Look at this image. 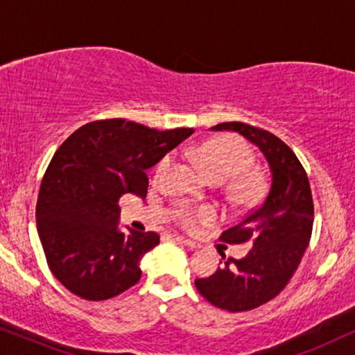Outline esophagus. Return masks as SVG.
I'll list each match as a JSON object with an SVG mask.
<instances>
[{
    "instance_id": "34e87169",
    "label": "esophagus",
    "mask_w": 355,
    "mask_h": 355,
    "mask_svg": "<svg viewBox=\"0 0 355 355\" xmlns=\"http://www.w3.org/2000/svg\"><path fill=\"white\" fill-rule=\"evenodd\" d=\"M174 239L179 241L181 244H184L186 247H189V249H198V247H200L197 244V242H193L191 239H186V237H182V236H174Z\"/></svg>"
}]
</instances>
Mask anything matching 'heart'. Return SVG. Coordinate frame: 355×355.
Listing matches in <instances>:
<instances>
[{"mask_svg": "<svg viewBox=\"0 0 355 355\" xmlns=\"http://www.w3.org/2000/svg\"><path fill=\"white\" fill-rule=\"evenodd\" d=\"M193 158L203 173L213 182H225L227 179L236 178L249 169L254 163V153L244 140L234 135H220L198 145L193 150ZM171 158L164 157L157 164L155 178L162 179L168 171ZM231 192L239 202H250L260 192V178L255 173H245L232 184ZM178 221L186 230H197L198 226L213 223L218 218V213L213 207H193L181 205L178 208Z\"/></svg>", "mask_w": 355, "mask_h": 355, "instance_id": "b5f03b06", "label": "heart"}]
</instances>
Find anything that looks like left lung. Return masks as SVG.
Wrapping results in <instances>:
<instances>
[{
	"label": "left lung",
	"instance_id": "obj_1",
	"mask_svg": "<svg viewBox=\"0 0 355 355\" xmlns=\"http://www.w3.org/2000/svg\"><path fill=\"white\" fill-rule=\"evenodd\" d=\"M211 130H234L260 148L271 182L259 208L223 232L226 244H252L244 259L230 257L208 278L196 279L197 291L211 305L245 312L275 299L297 270L313 226V200L307 173L295 153L268 130L245 123H221Z\"/></svg>",
	"mask_w": 355,
	"mask_h": 355
}]
</instances>
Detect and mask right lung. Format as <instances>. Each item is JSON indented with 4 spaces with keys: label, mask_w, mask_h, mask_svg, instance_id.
Segmentation results:
<instances>
[{
    "label": "right lung",
    "mask_w": 355,
    "mask_h": 355,
    "mask_svg": "<svg viewBox=\"0 0 355 355\" xmlns=\"http://www.w3.org/2000/svg\"><path fill=\"white\" fill-rule=\"evenodd\" d=\"M193 134L100 119L72 132L53 155L37 200V227L55 278L87 300L116 297L139 283L157 232L118 230L124 193L147 197V169Z\"/></svg>",
    "instance_id": "1"
}]
</instances>
